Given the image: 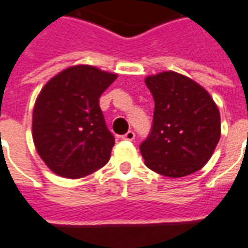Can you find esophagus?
<instances>
[{"label":"esophagus","mask_w":248,"mask_h":248,"mask_svg":"<svg viewBox=\"0 0 248 248\" xmlns=\"http://www.w3.org/2000/svg\"><path fill=\"white\" fill-rule=\"evenodd\" d=\"M134 138H135V133L134 131H131V130H130V131H127V133H126L124 135H122V140H133Z\"/></svg>","instance_id":"1"}]
</instances>
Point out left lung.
Masks as SVG:
<instances>
[{"label":"left lung","instance_id":"left-lung-1","mask_svg":"<svg viewBox=\"0 0 248 248\" xmlns=\"http://www.w3.org/2000/svg\"><path fill=\"white\" fill-rule=\"evenodd\" d=\"M155 108L153 127L140 146L153 171L181 178L201 170L220 138V115L211 95L175 71L146 77Z\"/></svg>","mask_w":248,"mask_h":248}]
</instances>
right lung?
Masks as SVG:
<instances>
[{
    "instance_id": "1",
    "label": "right lung",
    "mask_w": 248,
    "mask_h": 248,
    "mask_svg": "<svg viewBox=\"0 0 248 248\" xmlns=\"http://www.w3.org/2000/svg\"><path fill=\"white\" fill-rule=\"evenodd\" d=\"M115 79L114 73L77 65L42 87L33 110V140L57 175L86 177L108 162L115 140L105 124L99 97Z\"/></svg>"
}]
</instances>
